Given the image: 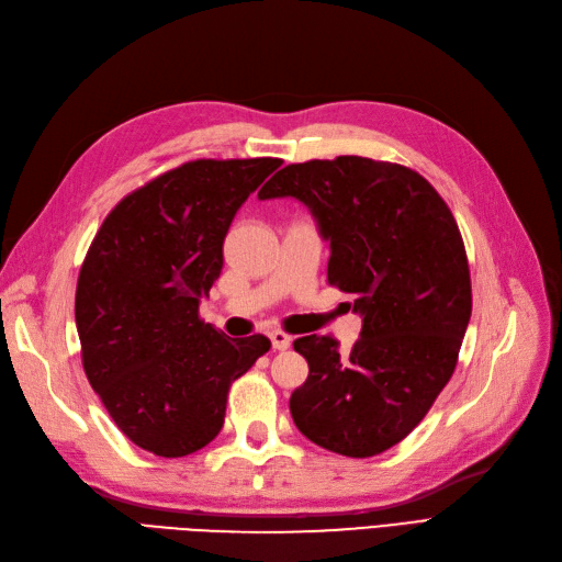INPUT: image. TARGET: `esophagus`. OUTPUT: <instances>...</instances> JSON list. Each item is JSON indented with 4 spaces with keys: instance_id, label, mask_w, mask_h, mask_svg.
Segmentation results:
<instances>
[{
    "instance_id": "34e87169",
    "label": "esophagus",
    "mask_w": 562,
    "mask_h": 562,
    "mask_svg": "<svg viewBox=\"0 0 562 562\" xmlns=\"http://www.w3.org/2000/svg\"><path fill=\"white\" fill-rule=\"evenodd\" d=\"M269 339H271V347H274L277 351L288 349V347H291V342H293V337L288 335V333H283V330H271Z\"/></svg>"
}]
</instances>
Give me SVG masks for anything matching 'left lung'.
Listing matches in <instances>:
<instances>
[{
	"mask_svg": "<svg viewBox=\"0 0 562 562\" xmlns=\"http://www.w3.org/2000/svg\"><path fill=\"white\" fill-rule=\"evenodd\" d=\"M258 196H293L312 211L330 241L328 283L363 318L349 353L328 335L293 342L310 363L291 396L295 427L345 457L394 448L450 382L471 318L467 250L448 203L413 168L366 157L291 164Z\"/></svg>",
	"mask_w": 562,
	"mask_h": 562,
	"instance_id": "obj_1",
	"label": "left lung"
}]
</instances>
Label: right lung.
Returning <instances> with one entry per match:
<instances>
[{
  "instance_id": "right-lung-1",
  "label": "right lung",
  "mask_w": 562,
  "mask_h": 562,
  "mask_svg": "<svg viewBox=\"0 0 562 562\" xmlns=\"http://www.w3.org/2000/svg\"><path fill=\"white\" fill-rule=\"evenodd\" d=\"M281 159H196L124 196L83 258L75 318L83 372L135 446L184 457L225 424L227 394L269 351L199 318L241 203Z\"/></svg>"
}]
</instances>
